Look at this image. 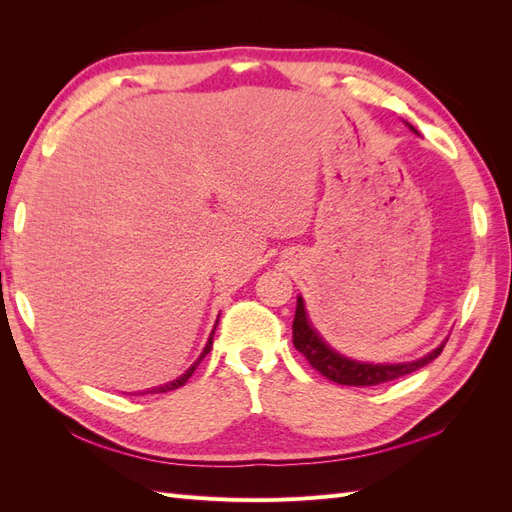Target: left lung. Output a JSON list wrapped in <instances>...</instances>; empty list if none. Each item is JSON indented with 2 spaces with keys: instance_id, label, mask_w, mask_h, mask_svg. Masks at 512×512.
<instances>
[{
  "instance_id": "8db88e82",
  "label": "left lung",
  "mask_w": 512,
  "mask_h": 512,
  "mask_svg": "<svg viewBox=\"0 0 512 512\" xmlns=\"http://www.w3.org/2000/svg\"><path fill=\"white\" fill-rule=\"evenodd\" d=\"M408 128L414 134H418L410 123ZM292 342H294V348H297L309 361V365H312L316 371H320L324 378H329L337 384H346V386H376V384L404 378L412 374V371L429 365L436 356H440L446 344L442 342L438 348H433L429 354L421 356V359L406 361V363H365V361L348 359V356H344L342 352L333 350L327 342H324L322 335L314 329L312 320L307 316L305 301L301 294L297 297V312H294V322H292Z\"/></svg>"
}]
</instances>
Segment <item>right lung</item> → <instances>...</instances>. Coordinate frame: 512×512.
<instances>
[{
    "label": "right lung",
    "mask_w": 512,
    "mask_h": 512,
    "mask_svg": "<svg viewBox=\"0 0 512 512\" xmlns=\"http://www.w3.org/2000/svg\"><path fill=\"white\" fill-rule=\"evenodd\" d=\"M215 327H218V322H215ZM215 327H213V331H211V335H209V339H207V344H205V348H203V352H200V356L198 359L183 371V374L177 378V380H170V382H166V384H160V386H153V389H149V391H145V393H168V391H175V389H179V386H183L185 382L190 380V376L194 374V369L198 367V363L205 359V356L209 354V350H211V346H213V333H215ZM145 393H141V395H145Z\"/></svg>",
    "instance_id": "right-lung-1"
}]
</instances>
